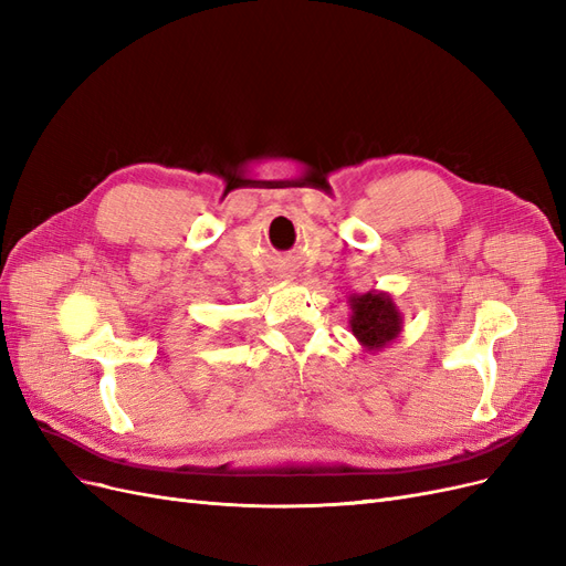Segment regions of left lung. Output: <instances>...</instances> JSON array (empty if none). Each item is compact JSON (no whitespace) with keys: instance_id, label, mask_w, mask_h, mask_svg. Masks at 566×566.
<instances>
[{"instance_id":"8db88e82","label":"left lung","mask_w":566,"mask_h":566,"mask_svg":"<svg viewBox=\"0 0 566 566\" xmlns=\"http://www.w3.org/2000/svg\"><path fill=\"white\" fill-rule=\"evenodd\" d=\"M348 327L363 348L377 354V350L386 348L400 337L402 314L388 292L369 290L363 292V295L360 292H354V295L348 297Z\"/></svg>"}]
</instances>
